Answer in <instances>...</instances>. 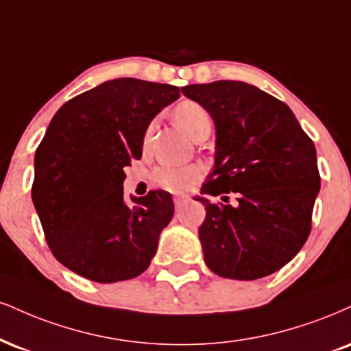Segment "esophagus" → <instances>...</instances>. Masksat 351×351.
<instances>
[{"mask_svg":"<svg viewBox=\"0 0 351 351\" xmlns=\"http://www.w3.org/2000/svg\"><path fill=\"white\" fill-rule=\"evenodd\" d=\"M173 201H175V206H176V208H181V206H184V204H186V202L189 201V197L188 196H175V197H173Z\"/></svg>","mask_w":351,"mask_h":351,"instance_id":"1","label":"esophagus"}]
</instances>
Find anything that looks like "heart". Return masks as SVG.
Here are the masks:
<instances>
[{
    "mask_svg": "<svg viewBox=\"0 0 351 351\" xmlns=\"http://www.w3.org/2000/svg\"><path fill=\"white\" fill-rule=\"evenodd\" d=\"M173 121L176 125L186 132L193 141H201L206 138L213 128V119L210 114L206 111L196 101H181L173 109ZM201 170L199 167H160L155 170L154 178L160 188L167 189L171 193H184L199 180Z\"/></svg>",
    "mask_w": 351,
    "mask_h": 351,
    "instance_id": "1",
    "label": "heart"
}]
</instances>
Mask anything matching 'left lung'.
Instances as JSON below:
<instances>
[{"mask_svg": "<svg viewBox=\"0 0 351 351\" xmlns=\"http://www.w3.org/2000/svg\"><path fill=\"white\" fill-rule=\"evenodd\" d=\"M181 91L206 108L216 128L214 170L196 197L206 206L199 227L206 265L240 281L278 271L309 237L320 191L314 143L282 101L253 84L221 80ZM230 191L238 193L237 206L205 197Z\"/></svg>", "mask_w": 351, "mask_h": 351, "instance_id": "1", "label": "left lung"}]
</instances>
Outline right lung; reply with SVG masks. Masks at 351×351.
I'll use <instances>...</instances> for the list:
<instances>
[{
  "instance_id": "right-lung-1",
  "label": "right lung",
  "mask_w": 351,
  "mask_h": 351,
  "mask_svg": "<svg viewBox=\"0 0 351 351\" xmlns=\"http://www.w3.org/2000/svg\"><path fill=\"white\" fill-rule=\"evenodd\" d=\"M180 88L116 78L58 109L34 158L32 202L63 267L96 282L132 280L149 268L171 221L167 191L124 199V168L142 157L152 119Z\"/></svg>"
}]
</instances>
